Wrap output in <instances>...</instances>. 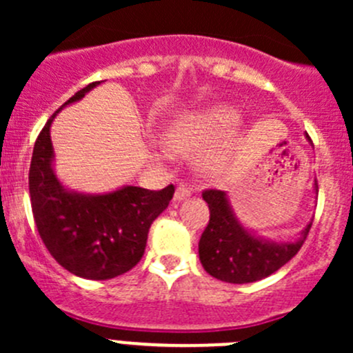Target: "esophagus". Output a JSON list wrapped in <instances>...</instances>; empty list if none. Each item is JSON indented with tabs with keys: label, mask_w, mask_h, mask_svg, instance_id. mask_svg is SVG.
<instances>
[{
	"label": "esophagus",
	"mask_w": 353,
	"mask_h": 353,
	"mask_svg": "<svg viewBox=\"0 0 353 353\" xmlns=\"http://www.w3.org/2000/svg\"><path fill=\"white\" fill-rule=\"evenodd\" d=\"M193 194V190L186 186H179L176 190V194H174V201H184L186 198H190Z\"/></svg>",
	"instance_id": "esophagus-1"
}]
</instances>
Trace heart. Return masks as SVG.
I'll use <instances>...</instances> for the list:
<instances>
[{
  "mask_svg": "<svg viewBox=\"0 0 353 353\" xmlns=\"http://www.w3.org/2000/svg\"><path fill=\"white\" fill-rule=\"evenodd\" d=\"M237 126L232 108H215L186 112L162 131V141L170 152L184 157L196 155L199 172L215 176L223 169L230 148V137Z\"/></svg>",
  "mask_w": 353,
  "mask_h": 353,
  "instance_id": "1",
  "label": "heart"
}]
</instances>
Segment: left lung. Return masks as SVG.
Wrapping results in <instances>:
<instances>
[{
	"mask_svg": "<svg viewBox=\"0 0 353 353\" xmlns=\"http://www.w3.org/2000/svg\"><path fill=\"white\" fill-rule=\"evenodd\" d=\"M314 190L318 193L316 183ZM203 199L208 203L210 222L198 244L199 261L208 275L227 283H252L275 273L297 254L311 229L307 223L295 241L276 243L241 222L225 191L208 190Z\"/></svg>",
	"mask_w": 353,
	"mask_h": 353,
	"instance_id": "1",
	"label": "left lung"
}]
</instances>
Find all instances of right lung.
<instances>
[{
    "label": "right lung",
    "instance_id": "right-lung-1",
    "mask_svg": "<svg viewBox=\"0 0 353 353\" xmlns=\"http://www.w3.org/2000/svg\"><path fill=\"white\" fill-rule=\"evenodd\" d=\"M99 85L94 81L78 90L49 117L34 145L28 172L32 212L42 243L63 268L87 280H109L130 272L143 256L150 225L174 196L172 184L160 191L124 184L108 193H81L56 176L52 121Z\"/></svg>",
    "mask_w": 353,
    "mask_h": 353
}]
</instances>
